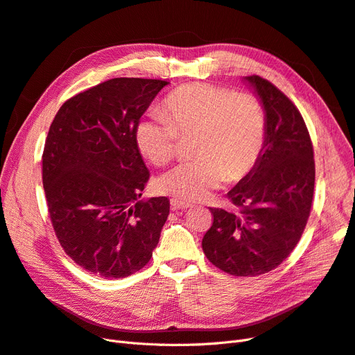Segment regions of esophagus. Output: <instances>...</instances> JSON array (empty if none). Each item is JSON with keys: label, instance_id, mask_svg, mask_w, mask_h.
<instances>
[{"label": "esophagus", "instance_id": "34e87169", "mask_svg": "<svg viewBox=\"0 0 355 355\" xmlns=\"http://www.w3.org/2000/svg\"><path fill=\"white\" fill-rule=\"evenodd\" d=\"M171 207L173 210H180V209H190L191 205L190 203H186L182 202V200H177V198H173L171 200Z\"/></svg>", "mask_w": 355, "mask_h": 355}]
</instances>
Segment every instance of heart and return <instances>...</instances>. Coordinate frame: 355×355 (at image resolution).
Returning a JSON list of instances; mask_svg holds the SVG:
<instances>
[{"label": "heart", "mask_w": 355, "mask_h": 355, "mask_svg": "<svg viewBox=\"0 0 355 355\" xmlns=\"http://www.w3.org/2000/svg\"><path fill=\"white\" fill-rule=\"evenodd\" d=\"M164 113L149 112L136 126L135 139L153 165L175 155L178 135L196 136L191 162L168 169L155 181L159 194L196 202L225 181H238L259 159L266 142V116L250 94L210 84H190L164 101Z\"/></svg>", "instance_id": "1"}]
</instances>
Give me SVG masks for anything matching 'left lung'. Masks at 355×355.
<instances>
[{"instance_id": "left-lung-1", "label": "left lung", "mask_w": 355, "mask_h": 355, "mask_svg": "<svg viewBox=\"0 0 355 355\" xmlns=\"http://www.w3.org/2000/svg\"><path fill=\"white\" fill-rule=\"evenodd\" d=\"M266 116V142L251 171L227 193L239 213L210 209L203 251L222 271L250 277L279 267L295 250L309 218L313 146L296 105L270 81L243 76Z\"/></svg>"}]
</instances>
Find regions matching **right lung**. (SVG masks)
Listing matches in <instances>:
<instances>
[{
  "instance_id": "right-lung-1",
  "label": "right lung",
  "mask_w": 355,
  "mask_h": 355,
  "mask_svg": "<svg viewBox=\"0 0 355 355\" xmlns=\"http://www.w3.org/2000/svg\"><path fill=\"white\" fill-rule=\"evenodd\" d=\"M169 83L113 78L65 101L43 150V189L55 234L76 264L123 279L144 268L169 214L166 197L141 198L149 178L137 123Z\"/></svg>"
}]
</instances>
